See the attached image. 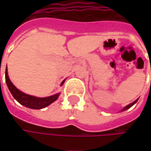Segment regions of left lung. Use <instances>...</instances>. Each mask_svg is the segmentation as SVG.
Segmentation results:
<instances>
[{
    "mask_svg": "<svg viewBox=\"0 0 151 151\" xmlns=\"http://www.w3.org/2000/svg\"><path fill=\"white\" fill-rule=\"evenodd\" d=\"M137 101H138V99H137V100H135V101H134V102H132V103H130V104H129V105H127V106H126V107H124V108H123V109H122L121 111H125V110H127V109H129V108H130V107H132L133 105H134V104L136 103Z\"/></svg>",
    "mask_w": 151,
    "mask_h": 151,
    "instance_id": "obj_1",
    "label": "left lung"
}]
</instances>
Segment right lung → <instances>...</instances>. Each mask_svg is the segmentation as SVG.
<instances>
[{"label":"right lung","mask_w":151,"mask_h":151,"mask_svg":"<svg viewBox=\"0 0 151 151\" xmlns=\"http://www.w3.org/2000/svg\"><path fill=\"white\" fill-rule=\"evenodd\" d=\"M6 82L8 86L9 91H11L12 95L13 96L15 99L22 105L27 107H29V108H32V109H41V108H44V107L49 106L52 102L56 101L60 94V93H57L55 95L48 96V97H37V96L25 94L22 91L18 90L14 85L12 84V82L10 81L8 73H7V69H6ZM64 82H65V81H62L61 85L64 84Z\"/></svg>","instance_id":"1"}]
</instances>
